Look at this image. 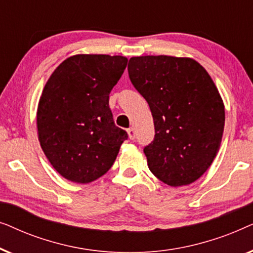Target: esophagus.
I'll return each instance as SVG.
<instances>
[{"instance_id": "esophagus-1", "label": "esophagus", "mask_w": 253, "mask_h": 253, "mask_svg": "<svg viewBox=\"0 0 253 253\" xmlns=\"http://www.w3.org/2000/svg\"><path fill=\"white\" fill-rule=\"evenodd\" d=\"M127 134H129V138L131 140L136 139V130H134L133 127H130V129H127Z\"/></svg>"}]
</instances>
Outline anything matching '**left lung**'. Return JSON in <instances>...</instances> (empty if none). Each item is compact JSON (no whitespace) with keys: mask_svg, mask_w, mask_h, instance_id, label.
<instances>
[{"mask_svg":"<svg viewBox=\"0 0 253 253\" xmlns=\"http://www.w3.org/2000/svg\"><path fill=\"white\" fill-rule=\"evenodd\" d=\"M130 81L150 106L154 139L144 147L154 176L170 186L188 185L216 157L224 106L207 71L192 58L131 57Z\"/></svg>","mask_w":253,"mask_h":253,"instance_id":"1","label":"left lung"}]
</instances>
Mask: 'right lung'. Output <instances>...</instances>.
I'll return each mask as SVG.
<instances>
[{
  "mask_svg": "<svg viewBox=\"0 0 253 253\" xmlns=\"http://www.w3.org/2000/svg\"><path fill=\"white\" fill-rule=\"evenodd\" d=\"M126 63L123 56L75 55L44 85L37 113L39 141L55 170L69 181L101 177L127 139L109 108V93Z\"/></svg>",
  "mask_w": 253,
  "mask_h": 253,
  "instance_id": "right-lung-1",
  "label": "right lung"
}]
</instances>
